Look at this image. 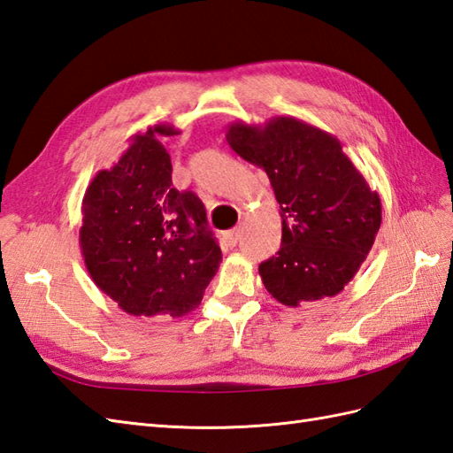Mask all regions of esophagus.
Instances as JSON below:
<instances>
[{"label": "esophagus", "mask_w": 453, "mask_h": 453, "mask_svg": "<svg viewBox=\"0 0 453 453\" xmlns=\"http://www.w3.org/2000/svg\"><path fill=\"white\" fill-rule=\"evenodd\" d=\"M240 236H242V228H240V226H236V228H233V230H228V233L223 236V244H225L226 248H234V246L238 244Z\"/></svg>", "instance_id": "obj_1"}]
</instances>
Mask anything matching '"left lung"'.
I'll use <instances>...</instances> for the list:
<instances>
[{
  "label": "left lung",
  "mask_w": 453,
  "mask_h": 453,
  "mask_svg": "<svg viewBox=\"0 0 453 453\" xmlns=\"http://www.w3.org/2000/svg\"><path fill=\"white\" fill-rule=\"evenodd\" d=\"M226 142L267 173L280 205V250L259 265L267 292L296 307L344 290L372 248L382 205L338 138L300 119L273 117L233 123Z\"/></svg>",
  "instance_id": "left-lung-1"
}]
</instances>
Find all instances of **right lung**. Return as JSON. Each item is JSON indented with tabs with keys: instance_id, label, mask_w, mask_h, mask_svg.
I'll list each match as a JSON object with an SVG mask.
<instances>
[{
	"instance_id": "right-lung-1",
	"label": "right lung",
	"mask_w": 453,
	"mask_h": 453,
	"mask_svg": "<svg viewBox=\"0 0 453 453\" xmlns=\"http://www.w3.org/2000/svg\"><path fill=\"white\" fill-rule=\"evenodd\" d=\"M150 127L130 138L82 200L81 250L92 280L128 315L182 317L200 305L223 253L194 192L173 188V165Z\"/></svg>"
}]
</instances>
